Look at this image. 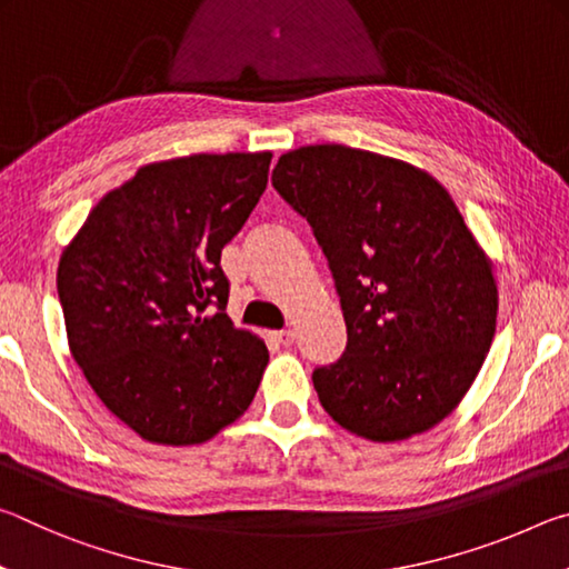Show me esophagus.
Segmentation results:
<instances>
[{"label": "esophagus", "mask_w": 569, "mask_h": 569, "mask_svg": "<svg viewBox=\"0 0 569 569\" xmlns=\"http://www.w3.org/2000/svg\"><path fill=\"white\" fill-rule=\"evenodd\" d=\"M271 336H273V341H278V343H283V346H291V343H293V339H296V333H293L291 329H281V331H273Z\"/></svg>", "instance_id": "esophagus-1"}]
</instances>
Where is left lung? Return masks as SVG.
Segmentation results:
<instances>
[{"label":"left lung","mask_w":569,"mask_h":569,"mask_svg":"<svg viewBox=\"0 0 569 569\" xmlns=\"http://www.w3.org/2000/svg\"><path fill=\"white\" fill-rule=\"evenodd\" d=\"M273 188L308 220L346 321L341 359L313 369L351 435L399 441L457 407L497 329L492 263L427 172L346 146L286 152Z\"/></svg>","instance_id":"1"}]
</instances>
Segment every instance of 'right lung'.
Segmentation results:
<instances>
[{"instance_id":"1","label":"right lung","mask_w":569,"mask_h":569,"mask_svg":"<svg viewBox=\"0 0 569 569\" xmlns=\"http://www.w3.org/2000/svg\"><path fill=\"white\" fill-rule=\"evenodd\" d=\"M271 152L140 168L64 248L70 351L114 417L156 445H200L253 401L268 349L228 319L220 253L261 200Z\"/></svg>"}]
</instances>
